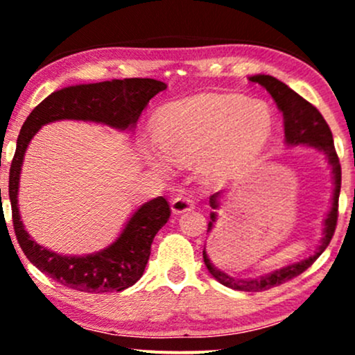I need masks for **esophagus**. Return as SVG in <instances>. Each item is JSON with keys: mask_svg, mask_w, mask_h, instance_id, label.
I'll return each instance as SVG.
<instances>
[{"mask_svg": "<svg viewBox=\"0 0 355 355\" xmlns=\"http://www.w3.org/2000/svg\"><path fill=\"white\" fill-rule=\"evenodd\" d=\"M195 207L193 198L189 197V195H177V197L172 198V210L173 214H183V211L191 210Z\"/></svg>", "mask_w": 355, "mask_h": 355, "instance_id": "obj_1", "label": "esophagus"}]
</instances>
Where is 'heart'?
Segmentation results:
<instances>
[{
    "mask_svg": "<svg viewBox=\"0 0 355 355\" xmlns=\"http://www.w3.org/2000/svg\"><path fill=\"white\" fill-rule=\"evenodd\" d=\"M272 128L274 115L263 101L198 95L162 110L153 120V140L175 164H191L198 157V173L209 182H222L254 160ZM145 155L157 170L166 168L164 155L153 150Z\"/></svg>",
    "mask_w": 355,
    "mask_h": 355,
    "instance_id": "b5f03b06",
    "label": "heart"
}]
</instances>
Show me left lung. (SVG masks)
<instances>
[{"instance_id": "obj_1", "label": "left lung", "mask_w": 355, "mask_h": 355, "mask_svg": "<svg viewBox=\"0 0 355 355\" xmlns=\"http://www.w3.org/2000/svg\"><path fill=\"white\" fill-rule=\"evenodd\" d=\"M254 83L262 85L272 95V98L275 100L277 107L280 108V112L284 113V130H285V141L288 145H313L317 148L322 150L329 158V164L332 165V173L334 180H336V190H334V203L332 209L329 211L327 218H325V230H324V239L317 250L315 255L309 257L307 260H302L299 263H292L280 270H274L272 274L259 277L254 280H240L229 277L223 272H220L217 267L211 266L209 260V255L203 250V262H205L207 268L220 284L227 285V287L235 288V291H243V292H262L268 291V288L277 287V285L288 282L294 277L300 275L302 272L307 270L309 267L319 259L322 252L327 248L329 243L334 237V232L337 227V217H339V193H340V180H342V172H340V162L337 157L336 146H334V138L332 132L329 128L327 121L324 120V116L320 115V112L313 107L312 103H309L307 100L302 98L299 93H295L294 89L288 88L287 85L279 81L274 76L268 75H255L248 78ZM217 197L218 193H215L210 198V205L214 209H217ZM211 222L209 223V230L211 229V223L215 222V214L210 215Z\"/></svg>"}]
</instances>
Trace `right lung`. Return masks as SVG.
<instances>
[{
    "mask_svg": "<svg viewBox=\"0 0 355 355\" xmlns=\"http://www.w3.org/2000/svg\"><path fill=\"white\" fill-rule=\"evenodd\" d=\"M165 88L164 81L152 78H125L68 87L46 96L30 113L19 130L10 166V200L15 235L28 260L64 287L103 294L125 291L135 284L144 275L155 235L168 222L172 210L166 198L157 197L141 205L126 223L116 242L98 254L87 257L53 254L30 239L19 220L18 182L28 144L43 125L64 118L100 121L120 130L130 128L137 123L148 101Z\"/></svg>",
    "mask_w": 355,
    "mask_h": 355,
    "instance_id": "obj_1",
    "label": "right lung"
}]
</instances>
